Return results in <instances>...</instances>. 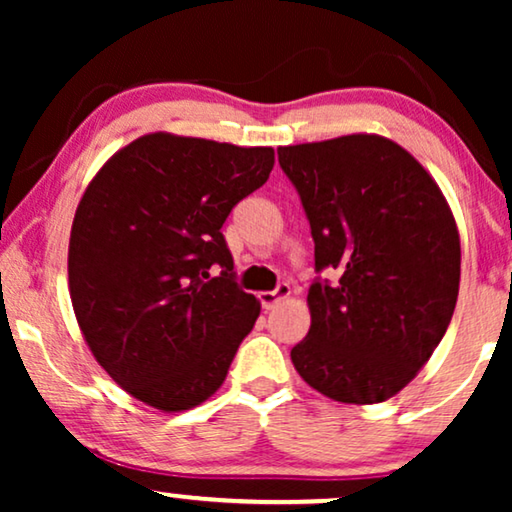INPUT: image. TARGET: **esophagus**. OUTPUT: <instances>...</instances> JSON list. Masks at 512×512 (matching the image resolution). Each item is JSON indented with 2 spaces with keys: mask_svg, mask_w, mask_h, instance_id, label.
Instances as JSON below:
<instances>
[{
  "mask_svg": "<svg viewBox=\"0 0 512 512\" xmlns=\"http://www.w3.org/2000/svg\"><path fill=\"white\" fill-rule=\"evenodd\" d=\"M291 293V286L289 284H277L275 291H261L258 293V300H261V307L263 310H272L279 300H284L286 296Z\"/></svg>",
  "mask_w": 512,
  "mask_h": 512,
  "instance_id": "34e87169",
  "label": "esophagus"
}]
</instances>
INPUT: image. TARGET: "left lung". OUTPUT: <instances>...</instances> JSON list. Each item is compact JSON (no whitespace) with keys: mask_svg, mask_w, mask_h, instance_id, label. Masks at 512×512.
Masks as SVG:
<instances>
[{"mask_svg":"<svg viewBox=\"0 0 512 512\" xmlns=\"http://www.w3.org/2000/svg\"><path fill=\"white\" fill-rule=\"evenodd\" d=\"M277 156L310 221L319 275L293 366L333 401H387L429 361L457 305L450 207L429 172L384 137L279 146ZM324 269L339 279L324 280Z\"/></svg>","mask_w":512,"mask_h":512,"instance_id":"8db88e82","label":"left lung"}]
</instances>
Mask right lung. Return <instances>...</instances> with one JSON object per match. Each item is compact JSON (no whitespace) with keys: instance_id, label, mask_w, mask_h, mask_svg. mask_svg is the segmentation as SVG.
Wrapping results in <instances>:
<instances>
[{"instance_id":"1","label":"right lung","mask_w":512,"mask_h":512,"mask_svg":"<svg viewBox=\"0 0 512 512\" xmlns=\"http://www.w3.org/2000/svg\"><path fill=\"white\" fill-rule=\"evenodd\" d=\"M270 146L153 132L97 172L69 237V296L111 380L179 412L226 380L261 312L237 284L221 226L268 181Z\"/></svg>"}]
</instances>
